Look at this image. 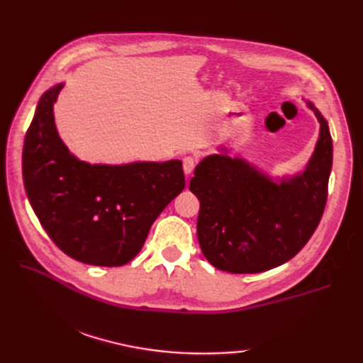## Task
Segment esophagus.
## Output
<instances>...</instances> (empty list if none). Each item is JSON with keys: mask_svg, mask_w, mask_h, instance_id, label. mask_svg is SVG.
Returning a JSON list of instances; mask_svg holds the SVG:
<instances>
[{"mask_svg": "<svg viewBox=\"0 0 363 363\" xmlns=\"http://www.w3.org/2000/svg\"><path fill=\"white\" fill-rule=\"evenodd\" d=\"M195 165H196V160H195L194 157H191V156L184 157V160H182V168H184V173H186L187 176L194 173Z\"/></svg>", "mask_w": 363, "mask_h": 363, "instance_id": "esophagus-1", "label": "esophagus"}]
</instances>
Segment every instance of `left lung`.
<instances>
[{
    "label": "left lung",
    "instance_id": "1",
    "mask_svg": "<svg viewBox=\"0 0 363 363\" xmlns=\"http://www.w3.org/2000/svg\"><path fill=\"white\" fill-rule=\"evenodd\" d=\"M320 134L303 172L269 176L230 148L204 157L190 179L199 199L198 242L211 265L228 273H262L290 260L321 220L333 168V138L326 118L304 99Z\"/></svg>",
    "mask_w": 363,
    "mask_h": 363
}]
</instances>
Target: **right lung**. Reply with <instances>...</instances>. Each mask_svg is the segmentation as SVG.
<instances>
[{
	"instance_id": "right-lung-1",
	"label": "right lung",
	"mask_w": 363,
	"mask_h": 363,
	"mask_svg": "<svg viewBox=\"0 0 363 363\" xmlns=\"http://www.w3.org/2000/svg\"><path fill=\"white\" fill-rule=\"evenodd\" d=\"M65 86L42 95L23 145V182L38 221L67 256L96 267L133 260L159 213L186 187L182 162L89 164L67 148L54 123Z\"/></svg>"
}]
</instances>
